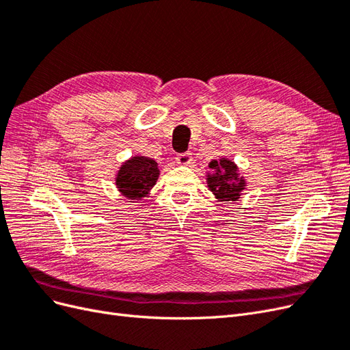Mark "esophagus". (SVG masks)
I'll use <instances>...</instances> for the list:
<instances>
[{
	"label": "esophagus",
	"instance_id": "esophagus-1",
	"mask_svg": "<svg viewBox=\"0 0 350 350\" xmlns=\"http://www.w3.org/2000/svg\"><path fill=\"white\" fill-rule=\"evenodd\" d=\"M191 162H193L191 153L185 152V153H178L176 154V163H179V165H189Z\"/></svg>",
	"mask_w": 350,
	"mask_h": 350
}]
</instances>
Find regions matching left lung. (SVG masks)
<instances>
[{
	"mask_svg": "<svg viewBox=\"0 0 350 350\" xmlns=\"http://www.w3.org/2000/svg\"><path fill=\"white\" fill-rule=\"evenodd\" d=\"M208 167L213 171L207 175L210 191L221 201H237L245 188V179L238 175L237 165L224 157L220 161H211Z\"/></svg>",
	"mask_w": 350,
	"mask_h": 350,
	"instance_id": "1",
	"label": "left lung"
}]
</instances>
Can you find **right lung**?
<instances>
[{
    "mask_svg": "<svg viewBox=\"0 0 350 350\" xmlns=\"http://www.w3.org/2000/svg\"><path fill=\"white\" fill-rule=\"evenodd\" d=\"M159 176L157 163L150 157L135 156L126 161L118 175L116 185L120 191L130 200H140L149 194Z\"/></svg>",
    "mask_w": 350,
    "mask_h": 350,
    "instance_id": "1",
    "label": "right lung"
}]
</instances>
